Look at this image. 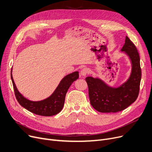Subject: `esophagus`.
I'll return each mask as SVG.
<instances>
[{
	"label": "esophagus",
	"mask_w": 152,
	"mask_h": 152,
	"mask_svg": "<svg viewBox=\"0 0 152 152\" xmlns=\"http://www.w3.org/2000/svg\"><path fill=\"white\" fill-rule=\"evenodd\" d=\"M88 73V69L87 68H83L80 71V75L82 76H85Z\"/></svg>",
	"instance_id": "1"
}]
</instances>
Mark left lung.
Listing matches in <instances>:
<instances>
[{
	"mask_svg": "<svg viewBox=\"0 0 152 152\" xmlns=\"http://www.w3.org/2000/svg\"><path fill=\"white\" fill-rule=\"evenodd\" d=\"M131 61V72L127 80L117 86H112L99 77H87L90 103L101 113H116L133 103L139 95L141 80L140 57L132 42L126 37L121 49Z\"/></svg>",
	"mask_w": 152,
	"mask_h": 152,
	"instance_id": "left-lung-1",
	"label": "left lung"
}]
</instances>
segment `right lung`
<instances>
[{"instance_id": "add662e5", "label": "right lung", "mask_w": 152, "mask_h": 152, "mask_svg": "<svg viewBox=\"0 0 152 152\" xmlns=\"http://www.w3.org/2000/svg\"><path fill=\"white\" fill-rule=\"evenodd\" d=\"M78 77V71L66 75L49 97L45 99L34 102L26 98L19 92L12 77V68L11 70V79L18 102L29 111L43 116H51L58 114L62 110L65 98L70 86Z\"/></svg>"}]
</instances>
